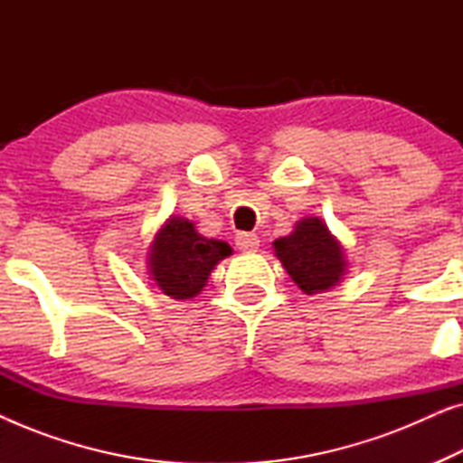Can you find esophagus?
Here are the masks:
<instances>
[{
	"instance_id": "34e87169",
	"label": "esophagus",
	"mask_w": 463,
	"mask_h": 463,
	"mask_svg": "<svg viewBox=\"0 0 463 463\" xmlns=\"http://www.w3.org/2000/svg\"><path fill=\"white\" fill-rule=\"evenodd\" d=\"M236 246L240 250H244V252H252V250H257L259 249V236L257 233H249V232H238L236 233Z\"/></svg>"
}]
</instances>
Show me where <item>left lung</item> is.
I'll return each mask as SVG.
<instances>
[{
    "label": "left lung",
    "mask_w": 463,
    "mask_h": 463,
    "mask_svg": "<svg viewBox=\"0 0 463 463\" xmlns=\"http://www.w3.org/2000/svg\"><path fill=\"white\" fill-rule=\"evenodd\" d=\"M276 257L303 293L335 287L345 269L344 250L320 219H301L295 232L274 242Z\"/></svg>",
    "instance_id": "8db88e82"
}]
</instances>
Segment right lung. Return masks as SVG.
Listing matches in <instances>:
<instances>
[{"instance_id": "right-lung-1", "label": "right lung", "mask_w": 463, "mask_h": 463, "mask_svg": "<svg viewBox=\"0 0 463 463\" xmlns=\"http://www.w3.org/2000/svg\"><path fill=\"white\" fill-rule=\"evenodd\" d=\"M227 255H232L230 244L202 238L194 223L173 217L156 236L149 274L164 295L192 299L204 288L214 265Z\"/></svg>"}]
</instances>
